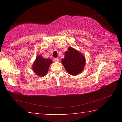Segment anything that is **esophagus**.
I'll return each mask as SVG.
<instances>
[{"instance_id":"obj_1","label":"esophagus","mask_w":122,"mask_h":122,"mask_svg":"<svg viewBox=\"0 0 122 122\" xmlns=\"http://www.w3.org/2000/svg\"><path fill=\"white\" fill-rule=\"evenodd\" d=\"M53 61L54 62H58L59 61V60L58 58H54L53 59Z\"/></svg>"}]
</instances>
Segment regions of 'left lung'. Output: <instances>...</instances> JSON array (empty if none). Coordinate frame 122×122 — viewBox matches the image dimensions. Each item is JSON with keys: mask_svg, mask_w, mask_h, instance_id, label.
Masks as SVG:
<instances>
[{"mask_svg": "<svg viewBox=\"0 0 122 122\" xmlns=\"http://www.w3.org/2000/svg\"><path fill=\"white\" fill-rule=\"evenodd\" d=\"M64 55V58L62 60V63L66 71L72 76L81 73L85 64V59L83 54L70 47Z\"/></svg>", "mask_w": 122, "mask_h": 122, "instance_id": "1", "label": "left lung"}]
</instances>
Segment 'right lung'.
I'll return each instance as SVG.
<instances>
[{
  "instance_id": "right-lung-1",
  "label": "right lung",
  "mask_w": 122,
  "mask_h": 122,
  "mask_svg": "<svg viewBox=\"0 0 122 122\" xmlns=\"http://www.w3.org/2000/svg\"><path fill=\"white\" fill-rule=\"evenodd\" d=\"M52 61L50 59H44L42 56H38L32 66L35 73L40 76H43L47 73L49 68Z\"/></svg>"
}]
</instances>
